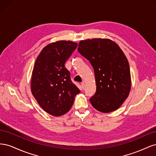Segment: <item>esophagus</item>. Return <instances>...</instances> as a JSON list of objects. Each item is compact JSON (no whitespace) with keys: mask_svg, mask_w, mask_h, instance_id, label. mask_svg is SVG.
Segmentation results:
<instances>
[{"mask_svg":"<svg viewBox=\"0 0 156 156\" xmlns=\"http://www.w3.org/2000/svg\"><path fill=\"white\" fill-rule=\"evenodd\" d=\"M81 87H82V88H83V90H84V88H85V84H84V83H81Z\"/></svg>","mask_w":156,"mask_h":156,"instance_id":"1","label":"esophagus"}]
</instances>
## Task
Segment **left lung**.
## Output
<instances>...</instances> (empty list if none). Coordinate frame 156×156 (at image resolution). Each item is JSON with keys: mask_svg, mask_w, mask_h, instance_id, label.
<instances>
[{"mask_svg": "<svg viewBox=\"0 0 156 156\" xmlns=\"http://www.w3.org/2000/svg\"><path fill=\"white\" fill-rule=\"evenodd\" d=\"M78 51L94 70L96 92L90 99L92 105L102 112L116 110L131 89L129 65L123 51L115 41L101 38L81 40Z\"/></svg>", "mask_w": 156, "mask_h": 156, "instance_id": "1", "label": "left lung"}]
</instances>
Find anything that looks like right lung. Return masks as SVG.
<instances>
[{
  "instance_id": "1",
  "label": "right lung",
  "mask_w": 156,
  "mask_h": 156,
  "mask_svg": "<svg viewBox=\"0 0 156 156\" xmlns=\"http://www.w3.org/2000/svg\"><path fill=\"white\" fill-rule=\"evenodd\" d=\"M77 43L61 40L46 45L37 56L32 71L31 92L40 106L59 116L70 110L80 90L70 79L64 64Z\"/></svg>"
}]
</instances>
